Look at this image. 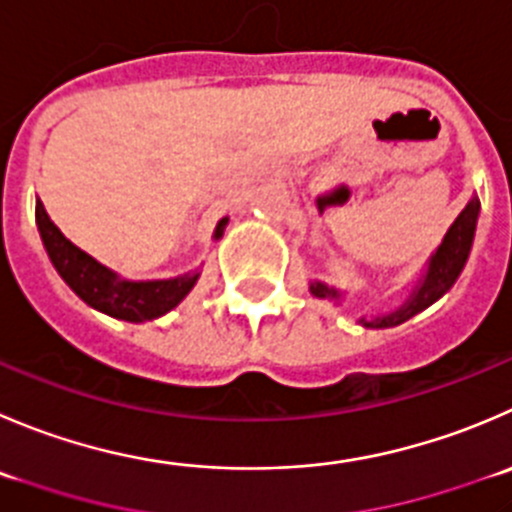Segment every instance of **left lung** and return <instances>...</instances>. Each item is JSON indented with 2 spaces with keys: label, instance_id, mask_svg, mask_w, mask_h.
Listing matches in <instances>:
<instances>
[{
  "label": "left lung",
  "instance_id": "8db88e82",
  "mask_svg": "<svg viewBox=\"0 0 512 512\" xmlns=\"http://www.w3.org/2000/svg\"><path fill=\"white\" fill-rule=\"evenodd\" d=\"M480 215V200L473 197V200L465 205V210L460 212L458 220L450 225L448 235L443 237V242L438 245V250L430 255L428 270L420 277L418 287L410 292L408 300L398 307V310L388 312V315H377L375 320H365L360 317V322L365 327H395L400 322L410 320L413 315L423 312L425 307L433 305L435 300L445 295L450 287L455 285V280L463 272L465 262H468L470 247H473L475 240V225H478ZM310 292L315 297H327V300H340V292L335 287H327L325 282H310Z\"/></svg>",
  "mask_w": 512,
  "mask_h": 512
}]
</instances>
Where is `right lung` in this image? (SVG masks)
I'll return each instance as SVG.
<instances>
[{
  "mask_svg": "<svg viewBox=\"0 0 512 512\" xmlns=\"http://www.w3.org/2000/svg\"><path fill=\"white\" fill-rule=\"evenodd\" d=\"M37 217L39 235H42L44 250H47L49 260H52L54 270L59 272L64 282L82 297L89 307L104 312L109 317L127 322H145L162 317L170 312L172 307L180 305L187 297V292L195 287L200 272H187V275L172 277V280H122L117 272L109 267L99 265L94 257L79 250L77 245L67 240L59 232V227L49 220L47 210L42 202L37 200ZM227 227V217L217 222L215 240H220L222 232Z\"/></svg>",
  "mask_w": 512,
  "mask_h": 512,
  "instance_id": "add662e5",
  "label": "right lung"
}]
</instances>
